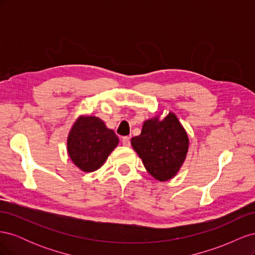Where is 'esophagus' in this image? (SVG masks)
I'll use <instances>...</instances> for the list:
<instances>
[{"mask_svg": "<svg viewBox=\"0 0 255 255\" xmlns=\"http://www.w3.org/2000/svg\"><path fill=\"white\" fill-rule=\"evenodd\" d=\"M122 143H123V145L129 146V145H130V138L128 137V136L123 137V138H122Z\"/></svg>", "mask_w": 255, "mask_h": 255, "instance_id": "obj_1", "label": "esophagus"}]
</instances>
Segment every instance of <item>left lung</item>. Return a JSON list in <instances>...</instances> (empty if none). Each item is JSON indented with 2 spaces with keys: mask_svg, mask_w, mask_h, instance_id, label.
<instances>
[{
  "mask_svg": "<svg viewBox=\"0 0 255 255\" xmlns=\"http://www.w3.org/2000/svg\"><path fill=\"white\" fill-rule=\"evenodd\" d=\"M188 137L175 115L169 113L158 121L146 120L139 136L130 143L153 177L167 181L180 170L188 151Z\"/></svg>",
  "mask_w": 255,
  "mask_h": 255,
  "instance_id": "8db88e82",
  "label": "left lung"
}]
</instances>
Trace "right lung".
<instances>
[{
  "instance_id": "obj_1",
  "label": "right lung",
  "mask_w": 255,
  "mask_h": 255,
  "mask_svg": "<svg viewBox=\"0 0 255 255\" xmlns=\"http://www.w3.org/2000/svg\"><path fill=\"white\" fill-rule=\"evenodd\" d=\"M117 135L97 117H81L68 137V153L73 163L85 172L96 171L118 144Z\"/></svg>"
}]
</instances>
